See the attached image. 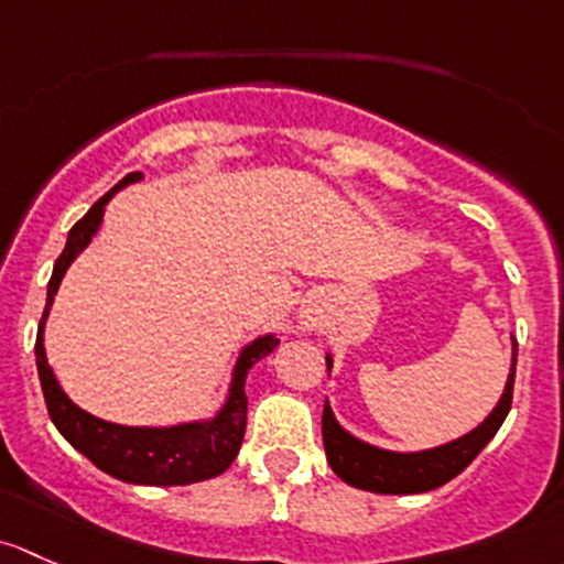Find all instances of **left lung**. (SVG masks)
Returning <instances> with one entry per match:
<instances>
[{
  "label": "left lung",
  "instance_id": "1",
  "mask_svg": "<svg viewBox=\"0 0 564 564\" xmlns=\"http://www.w3.org/2000/svg\"><path fill=\"white\" fill-rule=\"evenodd\" d=\"M516 356H519V345L513 341V367H510L508 386H505V393L495 412L478 429L464 434V437H458L448 445H440V448L421 451V454H391V451L371 448V445L347 434L336 423L334 412H330L328 402H325L323 445L330 469L345 484L356 486V489L377 491V495H421V491H432L437 486L448 484L451 478H456L462 469H467L469 462L489 445V440L495 437L497 429L502 426L505 415L510 412L516 380ZM325 364L330 369V358H325Z\"/></svg>",
  "mask_w": 564,
  "mask_h": 564
}]
</instances>
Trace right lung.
Instances as JSON below:
<instances>
[{
	"label": "right lung",
	"mask_w": 564,
	"mask_h": 564,
	"mask_svg": "<svg viewBox=\"0 0 564 564\" xmlns=\"http://www.w3.org/2000/svg\"><path fill=\"white\" fill-rule=\"evenodd\" d=\"M141 173H127L110 193H106L95 206L89 208L84 219L73 225L67 236L65 252L59 254L54 265V276L48 282V301H45L43 321L37 328V341H34V356H37V375L40 386H43L45 408H48L51 421L59 429L62 437L67 440L73 448L89 458L91 464L102 469V473L113 475V478L127 480V484H147V486H187L197 480H208L223 475L225 469L234 464L239 456L243 432H247V393H243V380L247 371L254 367L263 356H269L280 339L274 336H263V339L252 341L247 350L241 352L239 367H236L234 388L219 410L214 421L206 423H184V426L171 429H138V426H116V423L100 421V417L89 415L65 397V391L56 382L54 371L45 361L43 350V325L48 317L54 295L59 290L62 276L69 269L80 249L91 241L102 223V212L106 203L116 189L124 184L138 182Z\"/></svg>",
	"instance_id": "obj_1"
}]
</instances>
